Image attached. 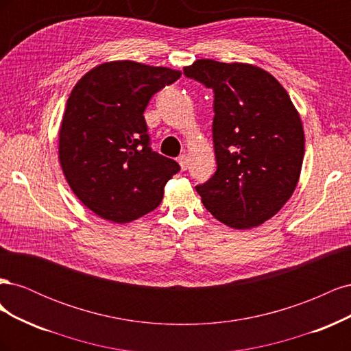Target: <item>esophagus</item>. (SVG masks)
<instances>
[{
  "instance_id": "34e87169",
  "label": "esophagus",
  "mask_w": 351,
  "mask_h": 351,
  "mask_svg": "<svg viewBox=\"0 0 351 351\" xmlns=\"http://www.w3.org/2000/svg\"><path fill=\"white\" fill-rule=\"evenodd\" d=\"M178 164H180V167H182V169H187V167H189V156L186 154L180 155L178 156Z\"/></svg>"
}]
</instances>
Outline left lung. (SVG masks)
Segmentation results:
<instances>
[{"instance_id":"obj_1","label":"left lung","mask_w":351,"mask_h":351,"mask_svg":"<svg viewBox=\"0 0 351 351\" xmlns=\"http://www.w3.org/2000/svg\"><path fill=\"white\" fill-rule=\"evenodd\" d=\"M183 70L215 92L217 173L196 186L202 204L231 228L259 227L278 214L299 183L300 114L282 84L261 67L196 60Z\"/></svg>"}]
</instances>
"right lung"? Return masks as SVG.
I'll return each mask as SVG.
<instances>
[{"instance_id":"right-lung-1","label":"right lung","mask_w":351,"mask_h":351,"mask_svg":"<svg viewBox=\"0 0 351 351\" xmlns=\"http://www.w3.org/2000/svg\"><path fill=\"white\" fill-rule=\"evenodd\" d=\"M182 71L107 61L74 84L58 132V159L73 193L98 217L125 224L154 210L178 164L149 147L145 108Z\"/></svg>"}]
</instances>
